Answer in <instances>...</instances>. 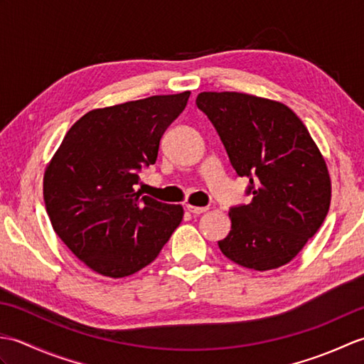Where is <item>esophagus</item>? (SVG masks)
I'll return each mask as SVG.
<instances>
[{"mask_svg":"<svg viewBox=\"0 0 364 364\" xmlns=\"http://www.w3.org/2000/svg\"><path fill=\"white\" fill-rule=\"evenodd\" d=\"M186 210L189 211V213H192V214H203V213H206L208 210H210V208L208 206H194V205H186Z\"/></svg>","mask_w":364,"mask_h":364,"instance_id":"obj_1","label":"esophagus"}]
</instances>
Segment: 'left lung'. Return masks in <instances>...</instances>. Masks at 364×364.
Returning a JSON list of instances; mask_svg holds the SVG:
<instances>
[{
	"mask_svg": "<svg viewBox=\"0 0 364 364\" xmlns=\"http://www.w3.org/2000/svg\"><path fill=\"white\" fill-rule=\"evenodd\" d=\"M196 105L218 129L231 166L250 181L249 205L231 208L219 249L266 272L288 264L326 220L331 180L319 146L296 112L241 92H202Z\"/></svg>",
	"mask_w": 364,
	"mask_h": 364,
	"instance_id": "1",
	"label": "left lung"
}]
</instances>
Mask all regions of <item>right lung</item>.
I'll return each instance as SVG.
<instances>
[{
  "instance_id": "1",
  "label": "right lung",
  "mask_w": 364,
  "mask_h": 364,
  "mask_svg": "<svg viewBox=\"0 0 364 364\" xmlns=\"http://www.w3.org/2000/svg\"><path fill=\"white\" fill-rule=\"evenodd\" d=\"M191 92L92 109L68 129L43 173L53 230L94 272L123 278L156 259L183 220L134 189L139 170L156 162L166 128Z\"/></svg>"
}]
</instances>
